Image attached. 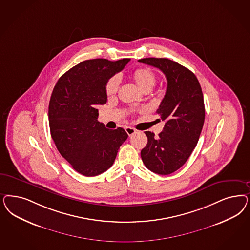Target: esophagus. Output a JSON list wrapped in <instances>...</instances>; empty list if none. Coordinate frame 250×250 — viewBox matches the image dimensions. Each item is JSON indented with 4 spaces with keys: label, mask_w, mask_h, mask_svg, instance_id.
<instances>
[{
    "label": "esophagus",
    "mask_w": 250,
    "mask_h": 250,
    "mask_svg": "<svg viewBox=\"0 0 250 250\" xmlns=\"http://www.w3.org/2000/svg\"><path fill=\"white\" fill-rule=\"evenodd\" d=\"M125 130H126V132H127V134H128L129 136H131V135H133L134 133H136V129H133V128H131V127H126Z\"/></svg>",
    "instance_id": "obj_1"
}]
</instances>
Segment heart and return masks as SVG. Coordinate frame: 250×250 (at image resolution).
<instances>
[{
	"label": "heart",
	"mask_w": 250,
	"mask_h": 250,
	"mask_svg": "<svg viewBox=\"0 0 250 250\" xmlns=\"http://www.w3.org/2000/svg\"><path fill=\"white\" fill-rule=\"evenodd\" d=\"M130 78L143 92H150L156 83V75L153 70L147 67H141L130 73ZM120 85L118 76L110 77L105 83V94L107 97L116 95Z\"/></svg>",
	"instance_id": "obj_1"
}]
</instances>
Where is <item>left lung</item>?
I'll return each mask as SVG.
<instances>
[{
    "instance_id": "1",
    "label": "left lung",
    "mask_w": 250,
    "mask_h": 250,
    "mask_svg": "<svg viewBox=\"0 0 250 250\" xmlns=\"http://www.w3.org/2000/svg\"><path fill=\"white\" fill-rule=\"evenodd\" d=\"M161 70L167 87L156 113L166 121L154 136L145 131L148 143L141 152L145 167L153 173L169 175L179 169L192 153L202 132L205 107L202 87L191 71L166 58L138 61Z\"/></svg>"
}]
</instances>
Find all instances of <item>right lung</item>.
<instances>
[{"mask_svg":"<svg viewBox=\"0 0 250 250\" xmlns=\"http://www.w3.org/2000/svg\"><path fill=\"white\" fill-rule=\"evenodd\" d=\"M129 61L82 62L62 75L52 91L48 105L51 138L62 157L85 177L108 169L128 138L122 128L106 129L97 121V107L106 103L107 80Z\"/></svg>","mask_w":250,"mask_h":250,"instance_id":"add662e5","label":"right lung"}]
</instances>
